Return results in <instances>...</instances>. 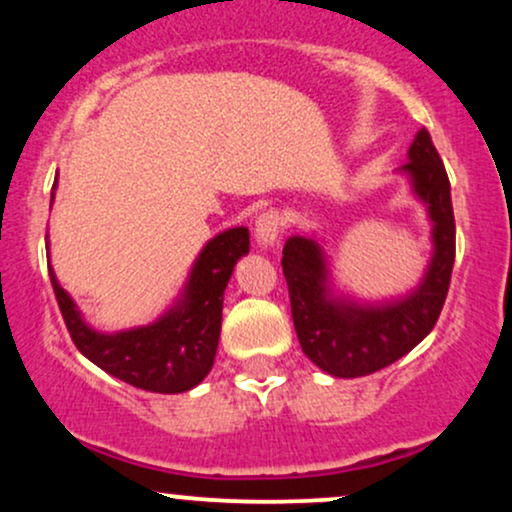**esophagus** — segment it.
Wrapping results in <instances>:
<instances>
[{
  "mask_svg": "<svg viewBox=\"0 0 512 512\" xmlns=\"http://www.w3.org/2000/svg\"><path fill=\"white\" fill-rule=\"evenodd\" d=\"M282 225H285V220H282L278 210H266V213L258 215L254 227V237L258 246H261V249H270V246L278 244Z\"/></svg>",
  "mask_w": 512,
  "mask_h": 512,
  "instance_id": "34e87169",
  "label": "esophagus"
}]
</instances>
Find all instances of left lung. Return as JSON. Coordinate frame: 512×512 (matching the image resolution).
<instances>
[{
  "instance_id": "left-lung-1",
  "label": "left lung",
  "mask_w": 512,
  "mask_h": 512,
  "mask_svg": "<svg viewBox=\"0 0 512 512\" xmlns=\"http://www.w3.org/2000/svg\"><path fill=\"white\" fill-rule=\"evenodd\" d=\"M398 174L431 222V258L410 292L390 299H357L335 285L323 244L292 234L282 249L294 330L306 357L335 378H359L398 362L436 326L455 261V218L446 167L429 131L419 129Z\"/></svg>"
}]
</instances>
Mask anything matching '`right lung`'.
I'll return each instance as SVG.
<instances>
[{"label": "right lung", "mask_w": 512, "mask_h": 512, "mask_svg": "<svg viewBox=\"0 0 512 512\" xmlns=\"http://www.w3.org/2000/svg\"><path fill=\"white\" fill-rule=\"evenodd\" d=\"M54 191L57 182L50 203H54ZM246 254V227H230L215 234L198 251L170 309L162 311L153 323L117 333H102L90 326L71 294L59 285L52 266L50 280L71 340L83 357L129 386L174 395L196 388L213 369L222 326V297L234 266Z\"/></svg>", "instance_id": "right-lung-1"}]
</instances>
